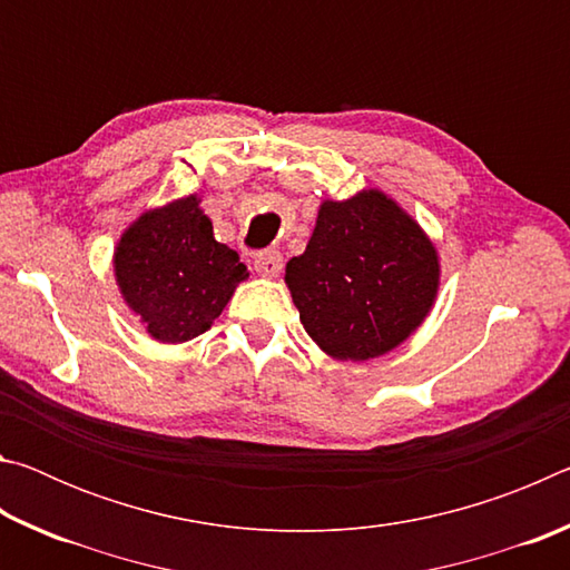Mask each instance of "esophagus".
I'll return each instance as SVG.
<instances>
[{
    "label": "esophagus",
    "instance_id": "34e87169",
    "mask_svg": "<svg viewBox=\"0 0 570 570\" xmlns=\"http://www.w3.org/2000/svg\"><path fill=\"white\" fill-rule=\"evenodd\" d=\"M254 266H256L258 276L276 278L278 274H282V268H284V258H282V254H278V250H264V254L256 256Z\"/></svg>",
    "mask_w": 570,
    "mask_h": 570
}]
</instances>
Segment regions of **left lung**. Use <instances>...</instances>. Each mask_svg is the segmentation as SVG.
Here are the masks:
<instances>
[{
  "mask_svg": "<svg viewBox=\"0 0 570 570\" xmlns=\"http://www.w3.org/2000/svg\"><path fill=\"white\" fill-rule=\"evenodd\" d=\"M440 254L424 228L380 188L324 198L302 256L286 264L306 334L340 362L397 350L428 320L440 292Z\"/></svg>",
  "mask_w": 570,
  "mask_h": 570,
  "instance_id": "obj_1",
  "label": "left lung"
}]
</instances>
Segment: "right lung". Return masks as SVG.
Here are the masks:
<instances>
[{"label":"right lung","instance_id":"1","mask_svg":"<svg viewBox=\"0 0 570 570\" xmlns=\"http://www.w3.org/2000/svg\"><path fill=\"white\" fill-rule=\"evenodd\" d=\"M112 274L125 306L160 344L208 332L248 278L236 250L216 240L196 193L130 220L115 244Z\"/></svg>","mask_w":570,"mask_h":570}]
</instances>
